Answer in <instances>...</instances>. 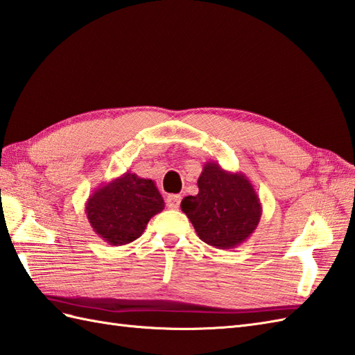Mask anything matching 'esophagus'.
I'll return each instance as SVG.
<instances>
[{"label":"esophagus","instance_id":"obj_1","mask_svg":"<svg viewBox=\"0 0 355 355\" xmlns=\"http://www.w3.org/2000/svg\"><path fill=\"white\" fill-rule=\"evenodd\" d=\"M180 199H182V198H180L179 194H170L167 198V207L168 208H179Z\"/></svg>","mask_w":355,"mask_h":355}]
</instances>
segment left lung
Listing matches in <instances>:
<instances>
[{"instance_id":"8db88e82","label":"left lung","mask_w":355,"mask_h":355,"mask_svg":"<svg viewBox=\"0 0 355 355\" xmlns=\"http://www.w3.org/2000/svg\"><path fill=\"white\" fill-rule=\"evenodd\" d=\"M198 187L199 193L187 196L180 208L202 241L234 249L255 232L263 208L246 175L226 171L211 161L203 165Z\"/></svg>"}]
</instances>
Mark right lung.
<instances>
[{"mask_svg": "<svg viewBox=\"0 0 355 355\" xmlns=\"http://www.w3.org/2000/svg\"><path fill=\"white\" fill-rule=\"evenodd\" d=\"M164 207L162 196L152 179L125 171L96 188L85 205V212L101 240L111 246H121L139 239L148 220Z\"/></svg>", "mask_w": 355, "mask_h": 355, "instance_id": "1", "label": "right lung"}]
</instances>
